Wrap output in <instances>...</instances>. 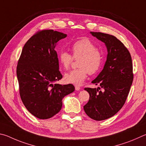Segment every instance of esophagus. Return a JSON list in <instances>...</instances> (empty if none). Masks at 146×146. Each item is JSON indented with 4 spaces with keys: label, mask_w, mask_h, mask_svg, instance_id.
Wrapping results in <instances>:
<instances>
[{
    "label": "esophagus",
    "mask_w": 146,
    "mask_h": 146,
    "mask_svg": "<svg viewBox=\"0 0 146 146\" xmlns=\"http://www.w3.org/2000/svg\"><path fill=\"white\" fill-rule=\"evenodd\" d=\"M80 87L79 86H75V89H76V90H77V91H78V90H80Z\"/></svg>",
    "instance_id": "34e87169"
}]
</instances>
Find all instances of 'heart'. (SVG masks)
I'll list each match as a JSON object with an SVG mask.
<instances>
[{
    "mask_svg": "<svg viewBox=\"0 0 146 146\" xmlns=\"http://www.w3.org/2000/svg\"><path fill=\"white\" fill-rule=\"evenodd\" d=\"M72 56L66 51H61L58 55V60L62 67L67 70L72 63L74 58L79 59L78 66L75 69L65 75L66 83L79 86L87 77V74H95L101 68L103 56L96 45L87 38L79 40L72 45Z\"/></svg>",
    "mask_w": 146,
    "mask_h": 146,
    "instance_id": "1",
    "label": "heart"
}]
</instances>
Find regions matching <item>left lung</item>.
Returning <instances> with one entry per match:
<instances>
[{
    "mask_svg": "<svg viewBox=\"0 0 146 146\" xmlns=\"http://www.w3.org/2000/svg\"><path fill=\"white\" fill-rule=\"evenodd\" d=\"M90 33L105 43L108 50L103 70L92 81L101 87L85 88L90 99L84 110L91 119L99 121L110 118L123 106L133 80V63L129 50L115 36L100 32Z\"/></svg>",
    "mask_w": 146,
    "mask_h": 146,
    "instance_id": "left-lung-1",
    "label": "left lung"
}]
</instances>
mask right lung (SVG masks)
Segmentation results:
<instances>
[{
  "label": "right lung",
  "instance_id": "add662e5",
  "mask_svg": "<svg viewBox=\"0 0 146 146\" xmlns=\"http://www.w3.org/2000/svg\"><path fill=\"white\" fill-rule=\"evenodd\" d=\"M66 37L52 29L40 31L25 43L18 61L20 98L27 110L38 119H47L58 113L63 98L75 90L72 84H54L62 78L55 47Z\"/></svg>",
  "mask_w": 146,
  "mask_h": 146
}]
</instances>
